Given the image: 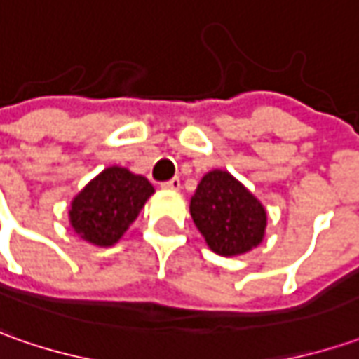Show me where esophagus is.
<instances>
[{
  "instance_id": "34e87169",
  "label": "esophagus",
  "mask_w": 359,
  "mask_h": 359,
  "mask_svg": "<svg viewBox=\"0 0 359 359\" xmlns=\"http://www.w3.org/2000/svg\"><path fill=\"white\" fill-rule=\"evenodd\" d=\"M161 187H163V189H167V191H179V189H180V179H177V177H175V179H170V180H167V182H163Z\"/></svg>"
}]
</instances>
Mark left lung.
I'll return each mask as SVG.
<instances>
[{
  "label": "left lung",
  "mask_w": 359,
  "mask_h": 359,
  "mask_svg": "<svg viewBox=\"0 0 359 359\" xmlns=\"http://www.w3.org/2000/svg\"><path fill=\"white\" fill-rule=\"evenodd\" d=\"M191 217L212 252L238 256L258 246L266 232V208L226 170H210L191 198Z\"/></svg>",
  "instance_id": "obj_1"
}]
</instances>
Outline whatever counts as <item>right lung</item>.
<instances>
[{
	"label": "right lung",
	"mask_w": 359,
	"mask_h": 359,
	"mask_svg": "<svg viewBox=\"0 0 359 359\" xmlns=\"http://www.w3.org/2000/svg\"><path fill=\"white\" fill-rule=\"evenodd\" d=\"M155 192L153 184L125 167H109L73 198L69 222L83 241L113 246Z\"/></svg>",
	"instance_id": "add662e5"
}]
</instances>
